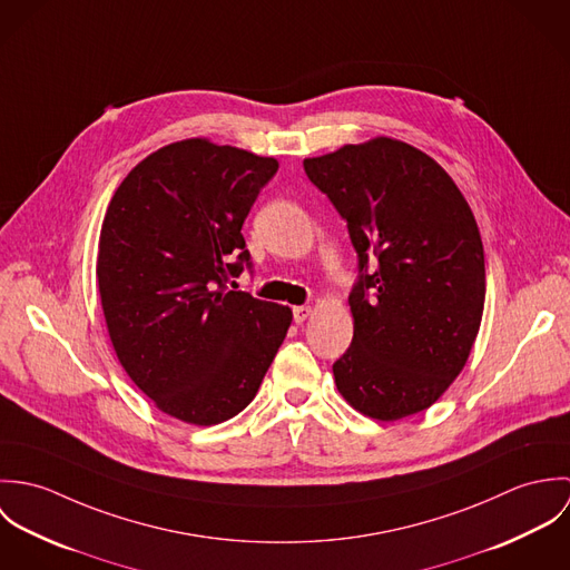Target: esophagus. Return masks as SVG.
<instances>
[{"mask_svg":"<svg viewBox=\"0 0 570 570\" xmlns=\"http://www.w3.org/2000/svg\"><path fill=\"white\" fill-rule=\"evenodd\" d=\"M309 316H312V307H307V305L294 307V321H296V325H303Z\"/></svg>","mask_w":570,"mask_h":570,"instance_id":"1","label":"esophagus"}]
</instances>
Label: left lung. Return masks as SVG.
<instances>
[{
    "label": "left lung",
    "instance_id": "1",
    "mask_svg": "<svg viewBox=\"0 0 570 570\" xmlns=\"http://www.w3.org/2000/svg\"><path fill=\"white\" fill-rule=\"evenodd\" d=\"M303 166L346 222L364 272L348 296L353 342L333 364L335 386L371 419L416 414L459 377L481 328L474 213L441 164L389 136Z\"/></svg>",
    "mask_w": 570,
    "mask_h": 570
}]
</instances>
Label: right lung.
Segmentation results:
<instances>
[{"mask_svg": "<svg viewBox=\"0 0 570 570\" xmlns=\"http://www.w3.org/2000/svg\"><path fill=\"white\" fill-rule=\"evenodd\" d=\"M276 170L188 138L136 164L107 206L96 278L109 340L131 382L184 423L239 414L292 325L289 307L226 287L249 261L242 226Z\"/></svg>", "mask_w": 570, "mask_h": 570, "instance_id": "right-lung-1", "label": "right lung"}]
</instances>
